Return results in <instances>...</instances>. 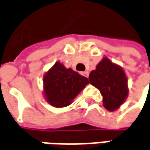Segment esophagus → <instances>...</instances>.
<instances>
[{
  "instance_id": "esophagus-1",
  "label": "esophagus",
  "mask_w": 150,
  "mask_h": 150,
  "mask_svg": "<svg viewBox=\"0 0 150 150\" xmlns=\"http://www.w3.org/2000/svg\"><path fill=\"white\" fill-rule=\"evenodd\" d=\"M81 74L84 75V76H86V77H88V75H89V72H88V71H84V72H82Z\"/></svg>"
}]
</instances>
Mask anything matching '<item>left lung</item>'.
<instances>
[{"label": "left lung", "instance_id": "1", "mask_svg": "<svg viewBox=\"0 0 150 150\" xmlns=\"http://www.w3.org/2000/svg\"><path fill=\"white\" fill-rule=\"evenodd\" d=\"M89 81L100 91L103 106L110 112L119 108L127 97V80L123 69L107 57L90 73Z\"/></svg>", "mask_w": 150, "mask_h": 150}]
</instances>
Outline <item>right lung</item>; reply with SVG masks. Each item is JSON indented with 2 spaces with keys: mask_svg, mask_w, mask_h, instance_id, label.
Instances as JSON below:
<instances>
[{
  "mask_svg": "<svg viewBox=\"0 0 150 150\" xmlns=\"http://www.w3.org/2000/svg\"><path fill=\"white\" fill-rule=\"evenodd\" d=\"M87 84L86 77L72 69H66L58 61L43 77L44 96L51 106L64 108L73 101Z\"/></svg>",
  "mask_w": 150,
  "mask_h": 150,
  "instance_id": "add662e5",
  "label": "right lung"
}]
</instances>
